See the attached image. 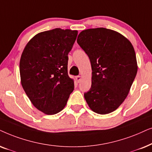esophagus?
Listing matches in <instances>:
<instances>
[{"instance_id":"1","label":"esophagus","mask_w":152,"mask_h":152,"mask_svg":"<svg viewBox=\"0 0 152 152\" xmlns=\"http://www.w3.org/2000/svg\"><path fill=\"white\" fill-rule=\"evenodd\" d=\"M81 78H82V77L80 76H76V80H77V82L78 83H79L80 80H81Z\"/></svg>"}]
</instances>
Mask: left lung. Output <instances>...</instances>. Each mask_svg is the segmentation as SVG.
I'll use <instances>...</instances> for the list:
<instances>
[{
    "instance_id": "1",
    "label": "left lung",
    "mask_w": 152,
    "mask_h": 152,
    "mask_svg": "<svg viewBox=\"0 0 152 152\" xmlns=\"http://www.w3.org/2000/svg\"><path fill=\"white\" fill-rule=\"evenodd\" d=\"M77 42L88 56L92 66V86L85 93L94 113H112L126 98L136 76L134 48L120 32L105 28L83 30Z\"/></svg>"
}]
</instances>
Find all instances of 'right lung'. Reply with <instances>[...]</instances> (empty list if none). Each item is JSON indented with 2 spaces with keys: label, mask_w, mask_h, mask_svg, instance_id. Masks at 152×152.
Returning a JSON list of instances; mask_svg holds the SVG:
<instances>
[{
  "label": "right lung",
  "mask_w": 152,
  "mask_h": 152,
  "mask_svg": "<svg viewBox=\"0 0 152 152\" xmlns=\"http://www.w3.org/2000/svg\"><path fill=\"white\" fill-rule=\"evenodd\" d=\"M77 30L55 28L37 34L28 42L19 63L21 86L30 102L46 115L65 107L74 89L68 75V53Z\"/></svg>",
  "instance_id": "right-lung-1"
}]
</instances>
